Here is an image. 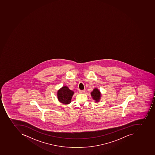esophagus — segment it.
Masks as SVG:
<instances>
[{"label":"esophagus","instance_id":"esophagus-1","mask_svg":"<svg viewBox=\"0 0 155 155\" xmlns=\"http://www.w3.org/2000/svg\"><path fill=\"white\" fill-rule=\"evenodd\" d=\"M80 93L81 94H84L85 93V90H80Z\"/></svg>","mask_w":155,"mask_h":155}]
</instances>
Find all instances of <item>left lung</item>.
Returning <instances> with one entry per match:
<instances>
[{"mask_svg": "<svg viewBox=\"0 0 155 155\" xmlns=\"http://www.w3.org/2000/svg\"><path fill=\"white\" fill-rule=\"evenodd\" d=\"M91 95L95 103H98L100 102L101 98V93L98 89L96 88L94 89L93 91L91 93Z\"/></svg>", "mask_w": 155, "mask_h": 155, "instance_id": "left-lung-1", "label": "left lung"}]
</instances>
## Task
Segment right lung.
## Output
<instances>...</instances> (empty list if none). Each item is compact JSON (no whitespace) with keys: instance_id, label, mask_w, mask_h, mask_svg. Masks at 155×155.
Here are the masks:
<instances>
[{"instance_id":"right-lung-1","label":"right lung","mask_w":155,"mask_h":155,"mask_svg":"<svg viewBox=\"0 0 155 155\" xmlns=\"http://www.w3.org/2000/svg\"><path fill=\"white\" fill-rule=\"evenodd\" d=\"M74 94V92L71 90L68 86H63L58 90L57 92V96L60 103L68 104L71 103V99Z\"/></svg>"}]
</instances>
